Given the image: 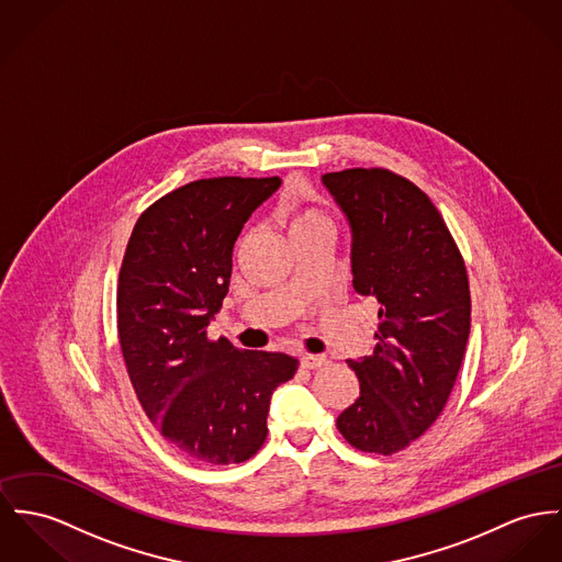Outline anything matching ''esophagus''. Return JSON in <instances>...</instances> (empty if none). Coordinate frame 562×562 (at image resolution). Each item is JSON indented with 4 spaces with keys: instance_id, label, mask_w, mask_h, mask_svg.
<instances>
[{
    "instance_id": "1",
    "label": "esophagus",
    "mask_w": 562,
    "mask_h": 562,
    "mask_svg": "<svg viewBox=\"0 0 562 562\" xmlns=\"http://www.w3.org/2000/svg\"><path fill=\"white\" fill-rule=\"evenodd\" d=\"M300 363L305 370H316V368H323L327 363V359L323 355H302Z\"/></svg>"
}]
</instances>
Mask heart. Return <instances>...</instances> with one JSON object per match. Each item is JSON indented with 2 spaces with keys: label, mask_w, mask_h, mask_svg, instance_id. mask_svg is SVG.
I'll return each instance as SVG.
<instances>
[{
  "label": "heart",
  "mask_w": 562,
  "mask_h": 562,
  "mask_svg": "<svg viewBox=\"0 0 562 562\" xmlns=\"http://www.w3.org/2000/svg\"><path fill=\"white\" fill-rule=\"evenodd\" d=\"M289 224H291V233H300V231L316 228V226H329V220L323 216L318 210L297 207L291 212Z\"/></svg>",
  "instance_id": "b5f03b06"
}]
</instances>
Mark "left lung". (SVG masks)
Segmentation results:
<instances>
[{"label":"left lung","mask_w":562,"mask_h":562,"mask_svg":"<svg viewBox=\"0 0 562 562\" xmlns=\"http://www.w3.org/2000/svg\"><path fill=\"white\" fill-rule=\"evenodd\" d=\"M350 226L352 289L379 305L374 355L348 359L359 397L338 417L346 440L391 456L426 432L458 379L471 334L462 255L432 201L385 169L323 175Z\"/></svg>","instance_id":"left-lung-1"}]
</instances>
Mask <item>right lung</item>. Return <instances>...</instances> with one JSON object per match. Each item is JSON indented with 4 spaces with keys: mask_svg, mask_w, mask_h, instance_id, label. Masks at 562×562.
<instances>
[{
    "mask_svg": "<svg viewBox=\"0 0 562 562\" xmlns=\"http://www.w3.org/2000/svg\"><path fill=\"white\" fill-rule=\"evenodd\" d=\"M280 177H212L156 201L134 224L117 286V331L134 393L190 460L239 464L267 436L271 393L297 359L207 340L228 293L235 241Z\"/></svg>",
    "mask_w": 562,
    "mask_h": 562,
    "instance_id": "right-lung-1",
    "label": "right lung"
}]
</instances>
